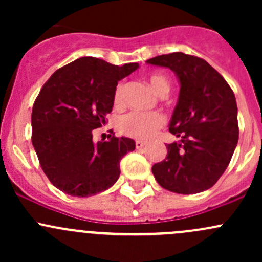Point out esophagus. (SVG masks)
<instances>
[{
  "label": "esophagus",
  "instance_id": "esophagus-1",
  "mask_svg": "<svg viewBox=\"0 0 262 262\" xmlns=\"http://www.w3.org/2000/svg\"><path fill=\"white\" fill-rule=\"evenodd\" d=\"M146 142L143 141H136V148L137 149H141V148H143L144 146H146Z\"/></svg>",
  "mask_w": 262,
  "mask_h": 262
}]
</instances>
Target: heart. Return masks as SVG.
<instances>
[{"mask_svg":"<svg viewBox=\"0 0 262 262\" xmlns=\"http://www.w3.org/2000/svg\"><path fill=\"white\" fill-rule=\"evenodd\" d=\"M148 82L156 94L165 96L170 91V81L160 73H152L148 76ZM124 101V83L119 82L113 95V102L115 107H120ZM165 116L160 113H138L130 112L121 115L116 120V129L125 137L137 139H148L165 125Z\"/></svg>","mask_w":262,"mask_h":262,"instance_id":"b5f03b06","label":"heart"}]
</instances>
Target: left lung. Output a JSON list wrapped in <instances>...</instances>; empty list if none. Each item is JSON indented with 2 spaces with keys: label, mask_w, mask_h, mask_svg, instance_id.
Here are the masks:
<instances>
[{
  "label": "left lung",
  "mask_w": 262,
  "mask_h": 262,
  "mask_svg": "<svg viewBox=\"0 0 262 262\" xmlns=\"http://www.w3.org/2000/svg\"><path fill=\"white\" fill-rule=\"evenodd\" d=\"M147 63L172 70L180 95L168 130L180 143L167 144V156L152 166L163 189L196 194L219 180L238 142L237 104L227 81L204 59L181 52L157 55Z\"/></svg>",
  "instance_id": "obj_1"
}]
</instances>
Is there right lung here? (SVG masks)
<instances>
[{"mask_svg":"<svg viewBox=\"0 0 262 262\" xmlns=\"http://www.w3.org/2000/svg\"><path fill=\"white\" fill-rule=\"evenodd\" d=\"M138 63L114 66L82 57L55 71L33 105L31 142L49 181L72 196H91L112 187L120 160L136 148L130 138L92 141L94 129L106 123L118 81Z\"/></svg>","mask_w":262,"mask_h":262,"instance_id":"obj_1","label":"right lung"}]
</instances>
